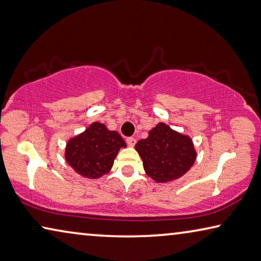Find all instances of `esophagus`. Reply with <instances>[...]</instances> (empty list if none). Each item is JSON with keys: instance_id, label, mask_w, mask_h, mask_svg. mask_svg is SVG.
<instances>
[{"instance_id": "obj_1", "label": "esophagus", "mask_w": 261, "mask_h": 261, "mask_svg": "<svg viewBox=\"0 0 261 261\" xmlns=\"http://www.w3.org/2000/svg\"><path fill=\"white\" fill-rule=\"evenodd\" d=\"M125 140H126L127 145H129V146H135V144H136V138H134V137H127Z\"/></svg>"}]
</instances>
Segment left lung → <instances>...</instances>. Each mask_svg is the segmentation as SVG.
Instances as JSON below:
<instances>
[{
  "label": "left lung",
  "instance_id": "obj_1",
  "mask_svg": "<svg viewBox=\"0 0 261 261\" xmlns=\"http://www.w3.org/2000/svg\"><path fill=\"white\" fill-rule=\"evenodd\" d=\"M146 174L156 182L182 176L196 158L189 137L173 131L166 124H156L145 139L136 144Z\"/></svg>",
  "mask_w": 261,
  "mask_h": 261
}]
</instances>
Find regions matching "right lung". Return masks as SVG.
<instances>
[{"label":"right lung","instance_id":"right-lung-1","mask_svg":"<svg viewBox=\"0 0 261 261\" xmlns=\"http://www.w3.org/2000/svg\"><path fill=\"white\" fill-rule=\"evenodd\" d=\"M125 146L118 132L109 131L101 123H93L85 132L69 140L65 156L79 174L96 179L110 171L119 148Z\"/></svg>","mask_w":261,"mask_h":261}]
</instances>
